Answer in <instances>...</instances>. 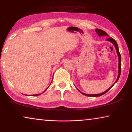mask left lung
<instances>
[{"mask_svg":"<svg viewBox=\"0 0 132 132\" xmlns=\"http://www.w3.org/2000/svg\"><path fill=\"white\" fill-rule=\"evenodd\" d=\"M95 31H96V32L97 33V34H98V36H104V35H106V36H109L108 35V34L106 33V32H104V30H103L102 29H95ZM106 40L109 41H110V42H111L112 44L114 45L115 47V48H116L117 50V55H118V59H119V64H118V77H117V79L116 80V82H115V84L116 82H117V81L118 80L119 78H120V75H121V55L120 53V52H119V49H118V44H117V43L116 42V41L114 39H113L112 38H108V39H106ZM113 84L112 85V86H111L109 89L106 90V91L103 92V93H101V94H85V93H82V92H80L79 90L78 89V91L80 92V93L81 94H84L85 95H86V96H89V97H99V96H101V95H103L104 94H106L107 92L109 91V90L111 89V88L112 87V86L114 85V84Z\"/></svg>","mask_w":132,"mask_h":132,"instance_id":"8db88e82","label":"left lung"}]
</instances>
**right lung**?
<instances>
[{
	"label": "right lung",
	"instance_id": "right-lung-1",
	"mask_svg": "<svg viewBox=\"0 0 132 132\" xmlns=\"http://www.w3.org/2000/svg\"><path fill=\"white\" fill-rule=\"evenodd\" d=\"M46 90H45V91H46ZM44 92H43V93H44ZM39 95V94H35V95H32V96H36V95Z\"/></svg>",
	"mask_w": 132,
	"mask_h": 132
}]
</instances>
